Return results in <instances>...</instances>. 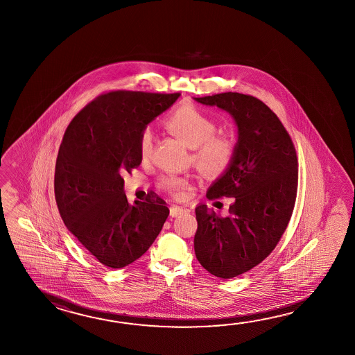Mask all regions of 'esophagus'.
I'll return each instance as SVG.
<instances>
[{"instance_id":"34e87169","label":"esophagus","mask_w":355,"mask_h":355,"mask_svg":"<svg viewBox=\"0 0 355 355\" xmlns=\"http://www.w3.org/2000/svg\"><path fill=\"white\" fill-rule=\"evenodd\" d=\"M188 211H189V209H187L184 207H180V205H173L171 207V216H172V217L183 216V214H187Z\"/></svg>"}]
</instances>
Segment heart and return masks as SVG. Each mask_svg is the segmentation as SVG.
Instances as JSON below:
<instances>
[{"label":"heart","mask_w":355,"mask_h":355,"mask_svg":"<svg viewBox=\"0 0 355 355\" xmlns=\"http://www.w3.org/2000/svg\"><path fill=\"white\" fill-rule=\"evenodd\" d=\"M169 131L193 150V158L200 169L217 173L228 168L236 153V139L228 135H217V122L194 105L186 103L175 108L166 119ZM139 153L148 157L153 150V133L144 128L139 136ZM161 186L177 197H183L191 186L186 175L167 173Z\"/></svg>","instance_id":"heart-1"}]
</instances>
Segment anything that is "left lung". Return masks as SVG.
Returning a JSON list of instances; mask_svg holds the SVG:
<instances>
[{"instance_id":"left-lung-1","label":"left lung","mask_w":355,"mask_h":355,"mask_svg":"<svg viewBox=\"0 0 355 355\" xmlns=\"http://www.w3.org/2000/svg\"><path fill=\"white\" fill-rule=\"evenodd\" d=\"M194 100L227 111L238 127L236 157L207 192L211 200L232 197L230 214L196 208V257L209 273L230 279L264 261L286 230L298 189L297 152L277 114L253 96Z\"/></svg>"}]
</instances>
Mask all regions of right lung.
Instances as JSON below:
<instances>
[{"instance_id": "obj_1", "label": "right lung", "mask_w": 355, "mask_h": 355, "mask_svg": "<svg viewBox=\"0 0 355 355\" xmlns=\"http://www.w3.org/2000/svg\"><path fill=\"white\" fill-rule=\"evenodd\" d=\"M180 94L112 91L77 113L64 132L55 169L63 223L97 261L123 268L148 250L168 217L158 196L130 205L122 175L142 162L139 136Z\"/></svg>"}]
</instances>
